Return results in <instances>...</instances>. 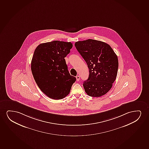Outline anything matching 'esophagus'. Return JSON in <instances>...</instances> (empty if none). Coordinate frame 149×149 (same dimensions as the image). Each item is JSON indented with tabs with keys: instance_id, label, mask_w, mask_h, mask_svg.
Listing matches in <instances>:
<instances>
[{
	"instance_id": "34e87169",
	"label": "esophagus",
	"mask_w": 149,
	"mask_h": 149,
	"mask_svg": "<svg viewBox=\"0 0 149 149\" xmlns=\"http://www.w3.org/2000/svg\"><path fill=\"white\" fill-rule=\"evenodd\" d=\"M76 80L77 81H79L80 80V76H77L76 77Z\"/></svg>"
}]
</instances>
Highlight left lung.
Listing matches in <instances>:
<instances>
[{
  "instance_id": "obj_1",
  "label": "left lung",
  "mask_w": 149,
  "mask_h": 149,
  "mask_svg": "<svg viewBox=\"0 0 149 149\" xmlns=\"http://www.w3.org/2000/svg\"><path fill=\"white\" fill-rule=\"evenodd\" d=\"M75 46L89 70L88 78L83 84L85 92L93 97L106 94L118 72V57L114 50L106 43L91 39L77 41Z\"/></svg>"
}]
</instances>
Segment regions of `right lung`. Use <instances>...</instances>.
Returning a JSON list of instances; mask_svg holds the SVG:
<instances>
[{
  "mask_svg": "<svg viewBox=\"0 0 149 149\" xmlns=\"http://www.w3.org/2000/svg\"><path fill=\"white\" fill-rule=\"evenodd\" d=\"M72 47L70 42L56 40L41 43L35 49L31 61L32 73L39 88L49 98L63 99L75 82L64 58Z\"/></svg>",
  "mask_w": 149,
  "mask_h": 149,
  "instance_id": "add662e5",
  "label": "right lung"
}]
</instances>
